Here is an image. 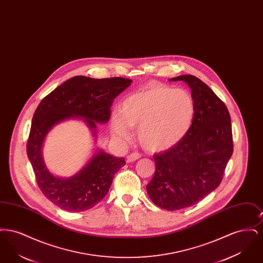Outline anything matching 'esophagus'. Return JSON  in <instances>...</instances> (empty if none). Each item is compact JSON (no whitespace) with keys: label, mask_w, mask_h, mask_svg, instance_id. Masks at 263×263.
Masks as SVG:
<instances>
[{"label":"esophagus","mask_w":263,"mask_h":263,"mask_svg":"<svg viewBox=\"0 0 263 263\" xmlns=\"http://www.w3.org/2000/svg\"><path fill=\"white\" fill-rule=\"evenodd\" d=\"M140 158H141V155H140V154H138V153H132V154H130V155L127 157L126 162H127V163H133V162L137 161L138 159H140Z\"/></svg>","instance_id":"1"}]
</instances>
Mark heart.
<instances>
[{
  "instance_id": "obj_1",
  "label": "heart",
  "mask_w": 263,
  "mask_h": 263,
  "mask_svg": "<svg viewBox=\"0 0 263 263\" xmlns=\"http://www.w3.org/2000/svg\"><path fill=\"white\" fill-rule=\"evenodd\" d=\"M194 116L195 102L186 89L152 83L123 100L111 127L114 136L122 141L129 138L127 127L137 129L141 146L161 153L186 136Z\"/></svg>"
}]
</instances>
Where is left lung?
<instances>
[{"instance_id":"1","label":"left lung","mask_w":263,"mask_h":263,"mask_svg":"<svg viewBox=\"0 0 263 263\" xmlns=\"http://www.w3.org/2000/svg\"><path fill=\"white\" fill-rule=\"evenodd\" d=\"M170 81H182L191 88L195 116L178 144L154 155L156 172L147 192L157 206L174 211L196 204L220 185L233 155V135L225 103L205 83L192 75Z\"/></svg>"}]
</instances>
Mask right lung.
I'll use <instances>...</instances> for the list:
<instances>
[{
    "label": "right lung",
    "instance_id": "add662e5",
    "mask_svg": "<svg viewBox=\"0 0 263 263\" xmlns=\"http://www.w3.org/2000/svg\"><path fill=\"white\" fill-rule=\"evenodd\" d=\"M132 80L125 78L92 79L76 76L46 96L34 112L26 153L38 186L44 196L69 212H81L97 205L107 194L114 175L125 164L98 149L88 163L76 175L59 177L47 170L42 146L51 129L68 119H82L97 137L98 123H107L113 100L125 90Z\"/></svg>",
    "mask_w": 263,
    "mask_h": 263
}]
</instances>
